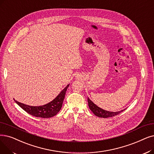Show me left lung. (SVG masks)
I'll list each match as a JSON object with an SVG mask.
<instances>
[{
    "label": "left lung",
    "instance_id": "1",
    "mask_svg": "<svg viewBox=\"0 0 154 154\" xmlns=\"http://www.w3.org/2000/svg\"><path fill=\"white\" fill-rule=\"evenodd\" d=\"M88 105L89 107V109L92 111V112L96 116L100 117V118H109V117H112L115 116L116 115H119V113H121L123 110L119 111H116V112H111V111H106L101 108H99L96 104L94 103L88 97Z\"/></svg>",
    "mask_w": 154,
    "mask_h": 154
}]
</instances>
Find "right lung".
Returning a JSON list of instances; mask_svg holds the SVG:
<instances>
[{
    "mask_svg": "<svg viewBox=\"0 0 154 154\" xmlns=\"http://www.w3.org/2000/svg\"><path fill=\"white\" fill-rule=\"evenodd\" d=\"M69 86V84L66 85L52 101L43 106H32L19 103L16 100L14 101L23 109L32 116L43 118H51L55 116L61 109L65 93Z\"/></svg>",
    "mask_w": 154,
    "mask_h": 154,
    "instance_id": "right-lung-1",
    "label": "right lung"
}]
</instances>
